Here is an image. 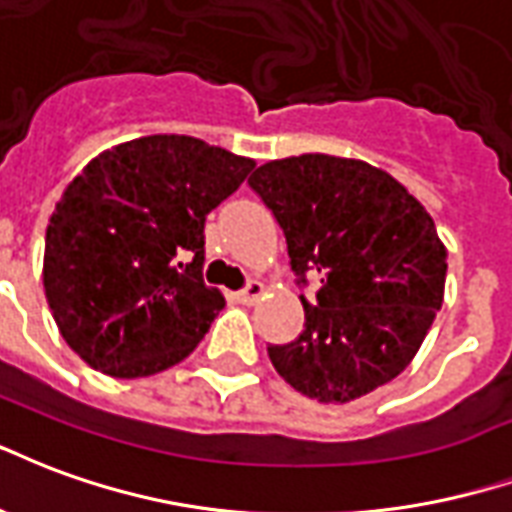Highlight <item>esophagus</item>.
<instances>
[{"label":"esophagus","mask_w":512,"mask_h":512,"mask_svg":"<svg viewBox=\"0 0 512 512\" xmlns=\"http://www.w3.org/2000/svg\"><path fill=\"white\" fill-rule=\"evenodd\" d=\"M261 294H264V283L248 281L245 283V289H240V292H237V300L245 302V305H253V302H259Z\"/></svg>","instance_id":"obj_1"}]
</instances>
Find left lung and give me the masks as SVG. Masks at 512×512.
I'll return each instance as SVG.
<instances>
[{"mask_svg":"<svg viewBox=\"0 0 512 512\" xmlns=\"http://www.w3.org/2000/svg\"><path fill=\"white\" fill-rule=\"evenodd\" d=\"M278 220L300 294V338L267 346L275 371L322 404H349L412 363L442 308L447 251L434 218L387 171L363 160L300 155L248 179Z\"/></svg>","mask_w":512,"mask_h":512,"instance_id":"1","label":"left lung"}]
</instances>
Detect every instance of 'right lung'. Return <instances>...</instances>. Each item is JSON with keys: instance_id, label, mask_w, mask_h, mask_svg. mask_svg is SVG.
<instances>
[{"instance_id": "1", "label": "right lung", "mask_w": 512, "mask_h": 512, "mask_svg": "<svg viewBox=\"0 0 512 512\" xmlns=\"http://www.w3.org/2000/svg\"><path fill=\"white\" fill-rule=\"evenodd\" d=\"M256 166L193 136L89 160L48 220L43 286L67 346L117 379L185 360L226 305L201 278L204 223Z\"/></svg>"}]
</instances>
